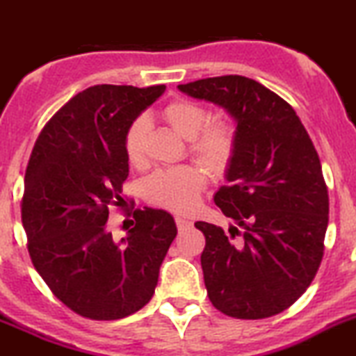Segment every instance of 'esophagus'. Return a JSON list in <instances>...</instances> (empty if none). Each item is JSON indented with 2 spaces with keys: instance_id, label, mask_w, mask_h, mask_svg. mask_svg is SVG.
<instances>
[{
  "instance_id": "34e87169",
  "label": "esophagus",
  "mask_w": 356,
  "mask_h": 356,
  "mask_svg": "<svg viewBox=\"0 0 356 356\" xmlns=\"http://www.w3.org/2000/svg\"><path fill=\"white\" fill-rule=\"evenodd\" d=\"M175 225H177V228H179V232H184V230H188V228H191V221H188V219H184V218H175Z\"/></svg>"
}]
</instances>
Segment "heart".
Returning a JSON list of instances; mask_svg holds the SVG:
<instances>
[{
	"mask_svg": "<svg viewBox=\"0 0 356 356\" xmlns=\"http://www.w3.org/2000/svg\"><path fill=\"white\" fill-rule=\"evenodd\" d=\"M163 119L181 137L189 138V149L212 172H221L230 161L235 147L234 126L225 119L207 122L202 105L188 99H174L161 111ZM147 118L133 119L124 131V154L131 165L140 167L145 159ZM207 186V175L198 167H179L152 174L144 184V195L151 204L174 212H189L197 207Z\"/></svg>",
	"mask_w": 356,
	"mask_h": 356,
	"instance_id": "obj_1",
	"label": "heart"
}]
</instances>
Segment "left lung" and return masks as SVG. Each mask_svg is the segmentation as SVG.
I'll return each mask as SVG.
<instances>
[{
  "mask_svg": "<svg viewBox=\"0 0 356 356\" xmlns=\"http://www.w3.org/2000/svg\"><path fill=\"white\" fill-rule=\"evenodd\" d=\"M177 88L225 108L237 124L228 184L214 195L234 219L231 235L195 223L205 235L200 261L209 298L241 320L283 313L323 258L328 191L316 149L291 105L253 79L225 75Z\"/></svg>",
  "mask_w": 356,
  "mask_h": 356,
  "instance_id": "1",
  "label": "left lung"
}]
</instances>
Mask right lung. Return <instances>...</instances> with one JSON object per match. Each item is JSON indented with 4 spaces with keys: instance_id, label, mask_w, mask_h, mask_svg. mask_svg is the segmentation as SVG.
I'll return each instance as SVG.
<instances>
[{
    "instance_id": "right-lung-1",
    "label": "right lung",
    "mask_w": 356,
    "mask_h": 356,
    "mask_svg": "<svg viewBox=\"0 0 356 356\" xmlns=\"http://www.w3.org/2000/svg\"><path fill=\"white\" fill-rule=\"evenodd\" d=\"M165 86L99 84L73 96L43 126L33 147L21 204L36 272L72 311L121 320L152 298L177 227L163 209L133 212L135 227L115 241L108 205L122 200L129 172L124 131Z\"/></svg>"
}]
</instances>
